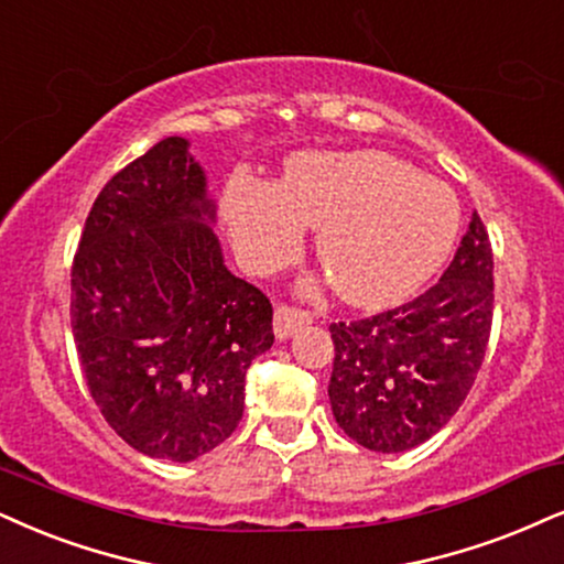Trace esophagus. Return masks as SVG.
I'll return each instance as SVG.
<instances>
[{
  "mask_svg": "<svg viewBox=\"0 0 564 564\" xmlns=\"http://www.w3.org/2000/svg\"><path fill=\"white\" fill-rule=\"evenodd\" d=\"M305 324H311L308 311L290 308V305H280V308L274 311V335H276V339L293 337L295 332Z\"/></svg>",
  "mask_w": 564,
  "mask_h": 564,
  "instance_id": "34e87169",
  "label": "esophagus"
}]
</instances>
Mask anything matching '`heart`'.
I'll return each instance as SVG.
<instances>
[{
  "instance_id": "heart-1",
  "label": "heart",
  "mask_w": 564,
  "mask_h": 564,
  "mask_svg": "<svg viewBox=\"0 0 564 564\" xmlns=\"http://www.w3.org/2000/svg\"><path fill=\"white\" fill-rule=\"evenodd\" d=\"M221 212L242 261L282 267L318 229L316 256L343 301L384 308L405 301L442 267L460 208L436 180L384 151L297 154L280 185L235 177Z\"/></svg>"
}]
</instances>
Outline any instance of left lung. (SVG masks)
I'll list each match as a JSON object with an SVG mask.
<instances>
[{
  "instance_id": "8db88e82",
  "label": "left lung",
  "mask_w": 564,
  "mask_h": 564,
  "mask_svg": "<svg viewBox=\"0 0 564 564\" xmlns=\"http://www.w3.org/2000/svg\"><path fill=\"white\" fill-rule=\"evenodd\" d=\"M495 316V256L474 212L442 280L398 308L332 324V413L373 452H405L440 431L468 398Z\"/></svg>"
}]
</instances>
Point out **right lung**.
Here are the masks:
<instances>
[{
	"label": "right lung",
	"mask_w": 564,
	"mask_h": 564,
	"mask_svg": "<svg viewBox=\"0 0 564 564\" xmlns=\"http://www.w3.org/2000/svg\"><path fill=\"white\" fill-rule=\"evenodd\" d=\"M164 138L101 187L73 259L69 322L90 398L149 457L191 463L238 429L271 303L225 267L206 175Z\"/></svg>",
	"instance_id": "obj_1"
}]
</instances>
